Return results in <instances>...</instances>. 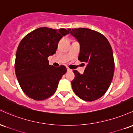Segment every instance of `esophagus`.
Segmentation results:
<instances>
[{"label":"esophagus","mask_w":133,"mask_h":133,"mask_svg":"<svg viewBox=\"0 0 133 133\" xmlns=\"http://www.w3.org/2000/svg\"><path fill=\"white\" fill-rule=\"evenodd\" d=\"M67 71H68V72H71L72 70L71 69H69V68H68V67H67Z\"/></svg>","instance_id":"obj_1"}]
</instances>
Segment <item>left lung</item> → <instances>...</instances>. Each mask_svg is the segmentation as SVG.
Instances as JSON below:
<instances>
[{
    "mask_svg": "<svg viewBox=\"0 0 133 133\" xmlns=\"http://www.w3.org/2000/svg\"><path fill=\"white\" fill-rule=\"evenodd\" d=\"M78 41L80 53L78 59L87 63L83 74L74 70L75 77L72 88L79 98L93 101L102 97L110 86L114 71L112 48L103 34L88 28L69 29Z\"/></svg>",
    "mask_w": 133,
    "mask_h": 133,
    "instance_id": "left-lung-1",
    "label": "left lung"
}]
</instances>
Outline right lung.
<instances>
[{
  "label": "right lung",
  "mask_w": 133,
  "mask_h": 133,
  "mask_svg": "<svg viewBox=\"0 0 133 133\" xmlns=\"http://www.w3.org/2000/svg\"><path fill=\"white\" fill-rule=\"evenodd\" d=\"M69 33L63 28L41 27L29 33L20 42L15 71L21 89L30 98L44 100L56 91L67 69L64 65H49L47 58L56 53L59 41Z\"/></svg>",
  "instance_id": "right-lung-1"
}]
</instances>
